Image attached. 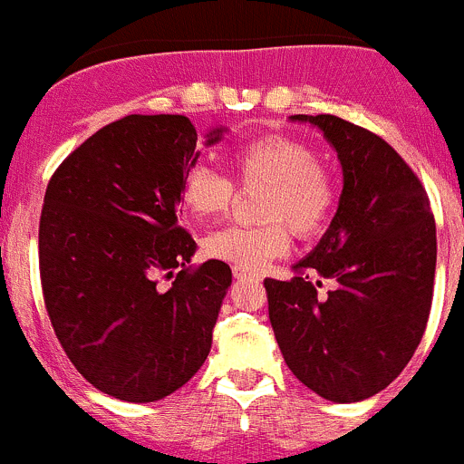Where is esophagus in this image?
<instances>
[{
	"label": "esophagus",
	"instance_id": "obj_1",
	"mask_svg": "<svg viewBox=\"0 0 464 464\" xmlns=\"http://www.w3.org/2000/svg\"><path fill=\"white\" fill-rule=\"evenodd\" d=\"M232 273H234V277H237V279H259V273H256V270L241 268V266H234Z\"/></svg>",
	"mask_w": 464,
	"mask_h": 464
}]
</instances>
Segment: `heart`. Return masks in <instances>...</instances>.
I'll return each mask as SVG.
<instances>
[{
    "label": "heart",
    "mask_w": 464,
    "mask_h": 464,
    "mask_svg": "<svg viewBox=\"0 0 464 464\" xmlns=\"http://www.w3.org/2000/svg\"><path fill=\"white\" fill-rule=\"evenodd\" d=\"M230 167L241 187H266L259 227H221L205 237L203 250L212 259L256 270L282 256L291 231L311 238L327 227L336 208V182L309 144L286 135H264L234 146ZM234 185L214 169H189L182 178L180 203L194 221L205 223L230 209Z\"/></svg>",
    "instance_id": "b5f03b06"
}]
</instances>
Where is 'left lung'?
<instances>
[{"label": "left lung", "instance_id": "8db88e82", "mask_svg": "<svg viewBox=\"0 0 464 464\" xmlns=\"http://www.w3.org/2000/svg\"><path fill=\"white\" fill-rule=\"evenodd\" d=\"M291 121L323 130L341 160L343 194L329 230L293 266L295 277L264 279L268 318L306 388L336 403L363 401L399 377L424 336L438 256L429 196L374 132L334 114ZM314 274L334 282L324 298Z\"/></svg>", "mask_w": 464, "mask_h": 464}]
</instances>
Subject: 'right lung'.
Listing matches in <instances>:
<instances>
[{
	"label": "right lung",
	"instance_id": "obj_1",
	"mask_svg": "<svg viewBox=\"0 0 464 464\" xmlns=\"http://www.w3.org/2000/svg\"><path fill=\"white\" fill-rule=\"evenodd\" d=\"M196 141L185 114H128L65 158L44 194L49 320L78 372L121 401H158L198 372L232 284L226 261L189 266L196 241L178 226ZM160 276L177 279L162 287Z\"/></svg>",
	"mask_w": 464,
	"mask_h": 464
}]
</instances>
